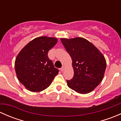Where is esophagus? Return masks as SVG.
<instances>
[{
    "label": "esophagus",
    "instance_id": "1",
    "mask_svg": "<svg viewBox=\"0 0 121 121\" xmlns=\"http://www.w3.org/2000/svg\"><path fill=\"white\" fill-rule=\"evenodd\" d=\"M64 69H65V66H64V65H63L62 67L60 68V70L61 71H63L64 70Z\"/></svg>",
    "mask_w": 121,
    "mask_h": 121
}]
</instances>
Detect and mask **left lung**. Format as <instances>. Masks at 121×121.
Segmentation results:
<instances>
[{
    "label": "left lung",
    "instance_id": "1",
    "mask_svg": "<svg viewBox=\"0 0 121 121\" xmlns=\"http://www.w3.org/2000/svg\"><path fill=\"white\" fill-rule=\"evenodd\" d=\"M60 40L73 61L74 74L71 80H67L68 87L80 94L91 92L103 79L105 58L94 45L84 38Z\"/></svg>",
    "mask_w": 121,
    "mask_h": 121
}]
</instances>
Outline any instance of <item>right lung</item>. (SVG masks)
Wrapping results in <instances>:
<instances>
[{
    "instance_id": "obj_1",
    "label": "right lung",
    "mask_w": 121,
    "mask_h": 121,
    "mask_svg": "<svg viewBox=\"0 0 121 121\" xmlns=\"http://www.w3.org/2000/svg\"><path fill=\"white\" fill-rule=\"evenodd\" d=\"M57 43L55 37H37L24 46L14 63L18 80L27 90L40 92L50 85L58 69L49 59L48 53Z\"/></svg>"
}]
</instances>
